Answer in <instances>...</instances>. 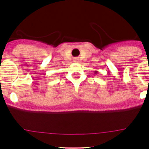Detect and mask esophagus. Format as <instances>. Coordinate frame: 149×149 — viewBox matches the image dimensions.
Segmentation results:
<instances>
[{"mask_svg": "<svg viewBox=\"0 0 149 149\" xmlns=\"http://www.w3.org/2000/svg\"><path fill=\"white\" fill-rule=\"evenodd\" d=\"M79 61V59L78 58H74V62H75V63H77Z\"/></svg>", "mask_w": 149, "mask_h": 149, "instance_id": "34e87169", "label": "esophagus"}]
</instances>
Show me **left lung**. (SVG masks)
Listing matches in <instances>:
<instances>
[{
  "instance_id": "8db88e82",
  "label": "left lung",
  "mask_w": 149,
  "mask_h": 149,
  "mask_svg": "<svg viewBox=\"0 0 149 149\" xmlns=\"http://www.w3.org/2000/svg\"><path fill=\"white\" fill-rule=\"evenodd\" d=\"M96 73H97V72H95V74H96Z\"/></svg>"
}]
</instances>
